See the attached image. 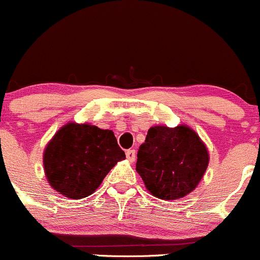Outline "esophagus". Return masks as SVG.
I'll return each instance as SVG.
<instances>
[{
    "instance_id": "1",
    "label": "esophagus",
    "mask_w": 260,
    "mask_h": 260,
    "mask_svg": "<svg viewBox=\"0 0 260 260\" xmlns=\"http://www.w3.org/2000/svg\"><path fill=\"white\" fill-rule=\"evenodd\" d=\"M125 156H127L128 161L133 162L136 159V149H127L125 151Z\"/></svg>"
}]
</instances>
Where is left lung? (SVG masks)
<instances>
[{"label": "left lung", "mask_w": 260, "mask_h": 260, "mask_svg": "<svg viewBox=\"0 0 260 260\" xmlns=\"http://www.w3.org/2000/svg\"><path fill=\"white\" fill-rule=\"evenodd\" d=\"M208 164V149L191 128L156 125L140 146L136 170L152 195L176 200L195 190Z\"/></svg>", "instance_id": "8db88e82"}]
</instances>
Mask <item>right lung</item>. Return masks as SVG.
Instances as JSON below:
<instances>
[{
    "label": "right lung",
    "mask_w": 260,
    "mask_h": 260,
    "mask_svg": "<svg viewBox=\"0 0 260 260\" xmlns=\"http://www.w3.org/2000/svg\"><path fill=\"white\" fill-rule=\"evenodd\" d=\"M124 151L109 129L69 123L49 143L44 167L49 183L61 195L83 199L93 193Z\"/></svg>",
    "instance_id": "add662e5"
}]
</instances>
